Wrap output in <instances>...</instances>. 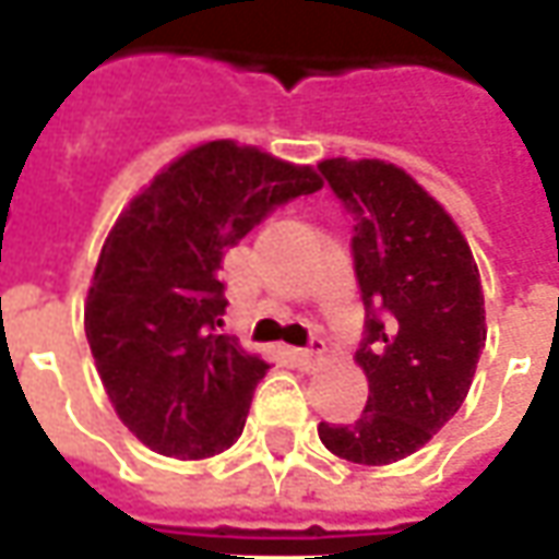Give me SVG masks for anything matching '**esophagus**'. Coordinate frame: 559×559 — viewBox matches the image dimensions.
<instances>
[{
    "mask_svg": "<svg viewBox=\"0 0 559 559\" xmlns=\"http://www.w3.org/2000/svg\"><path fill=\"white\" fill-rule=\"evenodd\" d=\"M324 349H328V346H324V340L312 337V340H309V346H302V349H294V358H297L302 368H309L312 361H318V358L324 356Z\"/></svg>",
    "mask_w": 559,
    "mask_h": 559,
    "instance_id": "1",
    "label": "esophagus"
}]
</instances>
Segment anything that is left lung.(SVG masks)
<instances>
[{
    "mask_svg": "<svg viewBox=\"0 0 559 559\" xmlns=\"http://www.w3.org/2000/svg\"><path fill=\"white\" fill-rule=\"evenodd\" d=\"M318 173L356 219V361L368 377L358 420H321L318 436L337 457L380 467L427 445L467 399L486 346L479 269L452 216L405 169L334 157Z\"/></svg>",
    "mask_w": 559,
    "mask_h": 559,
    "instance_id": "obj_1",
    "label": "left lung"
}]
</instances>
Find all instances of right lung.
I'll return each instance as SVG.
<instances>
[{"label": "right lung", "mask_w": 559, "mask_h": 559, "mask_svg": "<svg viewBox=\"0 0 559 559\" xmlns=\"http://www.w3.org/2000/svg\"><path fill=\"white\" fill-rule=\"evenodd\" d=\"M318 188L312 166L219 139L157 173L110 228L86 340L120 420L151 452L198 461L238 442L269 365L219 334L216 272L275 206Z\"/></svg>", "instance_id": "add662e5"}]
</instances>
